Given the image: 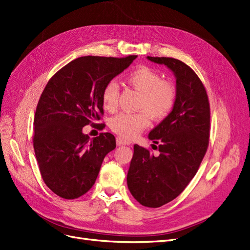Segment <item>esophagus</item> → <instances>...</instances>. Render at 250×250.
<instances>
[{"mask_svg":"<svg viewBox=\"0 0 250 250\" xmlns=\"http://www.w3.org/2000/svg\"><path fill=\"white\" fill-rule=\"evenodd\" d=\"M116 144H117L118 146H120V145H130L131 142L125 140V139H124V138H122V137H117V138H116Z\"/></svg>","mask_w":250,"mask_h":250,"instance_id":"obj_1","label":"esophagus"}]
</instances>
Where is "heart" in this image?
<instances>
[{"label":"heart","instance_id":"obj_1","mask_svg":"<svg viewBox=\"0 0 250 250\" xmlns=\"http://www.w3.org/2000/svg\"><path fill=\"white\" fill-rule=\"evenodd\" d=\"M125 80L128 85L140 94L137 108L142 111L117 114L111 119L110 127L124 138H134L149 125V116L154 120H163L172 112L176 105L178 90L173 81L163 79L158 71L144 64L128 72ZM118 97L117 82L114 80L107 82L102 91V102L109 112H114L117 109Z\"/></svg>","mask_w":250,"mask_h":250}]
</instances>
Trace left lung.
Masks as SVG:
<instances>
[{
	"mask_svg": "<svg viewBox=\"0 0 250 250\" xmlns=\"http://www.w3.org/2000/svg\"><path fill=\"white\" fill-rule=\"evenodd\" d=\"M147 59L174 72L178 98L172 112L149 133L160 154L135 144L126 180L141 205L158 208L177 198L198 172L209 145L210 104L204 84L187 63L173 58Z\"/></svg>",
	"mask_w": 250,
	"mask_h": 250,
	"instance_id": "obj_1",
	"label": "left lung"
}]
</instances>
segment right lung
<instances>
[{
    "instance_id": "right-lung-1",
    "label": "right lung",
    "mask_w": 250,
    "mask_h": 250,
    "mask_svg": "<svg viewBox=\"0 0 250 250\" xmlns=\"http://www.w3.org/2000/svg\"><path fill=\"white\" fill-rule=\"evenodd\" d=\"M137 55L81 57L60 69L46 84L34 118L33 144L43 181L62 199H77L94 186L115 138H90L82 127L104 115L102 91ZM103 126L105 124H99Z\"/></svg>"
}]
</instances>
